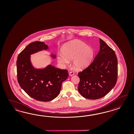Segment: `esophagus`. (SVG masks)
Returning <instances> with one entry per match:
<instances>
[{
  "label": "esophagus",
  "mask_w": 134,
  "mask_h": 134,
  "mask_svg": "<svg viewBox=\"0 0 134 134\" xmlns=\"http://www.w3.org/2000/svg\"><path fill=\"white\" fill-rule=\"evenodd\" d=\"M74 74H74V72H70L69 73V75H70V76H72Z\"/></svg>",
  "instance_id": "34e87169"
}]
</instances>
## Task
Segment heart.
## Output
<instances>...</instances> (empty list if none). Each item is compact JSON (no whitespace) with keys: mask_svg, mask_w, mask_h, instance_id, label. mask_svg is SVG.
Returning a JSON list of instances; mask_svg holds the SVG:
<instances>
[{"mask_svg":"<svg viewBox=\"0 0 134 134\" xmlns=\"http://www.w3.org/2000/svg\"><path fill=\"white\" fill-rule=\"evenodd\" d=\"M61 52L57 57V61L63 66L69 64L72 60L73 67L76 70L85 69L89 66L94 55L93 49L85 43L74 40L63 46Z\"/></svg>","mask_w":134,"mask_h":134,"instance_id":"1","label":"heart"}]
</instances>
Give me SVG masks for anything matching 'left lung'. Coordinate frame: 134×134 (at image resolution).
<instances>
[{
	"mask_svg": "<svg viewBox=\"0 0 134 134\" xmlns=\"http://www.w3.org/2000/svg\"><path fill=\"white\" fill-rule=\"evenodd\" d=\"M100 51L92 63L78 74V91L83 97L95 100L104 97L115 85L118 59L114 50L101 39Z\"/></svg>",
	"mask_w": 134,
	"mask_h": 134,
	"instance_id": "obj_1",
	"label": "left lung"
}]
</instances>
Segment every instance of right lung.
<instances>
[{
    "mask_svg": "<svg viewBox=\"0 0 134 134\" xmlns=\"http://www.w3.org/2000/svg\"><path fill=\"white\" fill-rule=\"evenodd\" d=\"M49 51L45 42L31 43L19 54L16 60L18 81L21 88L37 101H50L59 95L62 82L68 77V71L56 68L49 64L43 68H36L31 61V55L42 51ZM53 59L57 56L51 53Z\"/></svg>",
    "mask_w": 134,
    "mask_h": 134,
    "instance_id": "1",
    "label": "right lung"
}]
</instances>
